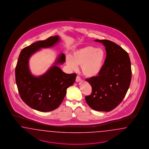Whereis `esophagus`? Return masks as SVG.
I'll return each mask as SVG.
<instances>
[{"label":"esophagus","instance_id":"1","mask_svg":"<svg viewBox=\"0 0 149 149\" xmlns=\"http://www.w3.org/2000/svg\"><path fill=\"white\" fill-rule=\"evenodd\" d=\"M76 81L77 82H80L81 81V78L79 76H77V78H76Z\"/></svg>","mask_w":149,"mask_h":149}]
</instances>
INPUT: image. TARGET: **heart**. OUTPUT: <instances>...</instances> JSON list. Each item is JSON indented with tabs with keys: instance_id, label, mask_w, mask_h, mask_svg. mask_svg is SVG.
Returning a JSON list of instances; mask_svg holds the SVG:
<instances>
[{
	"instance_id": "b5f03b06",
	"label": "heart",
	"mask_w": 149,
	"mask_h": 149,
	"mask_svg": "<svg viewBox=\"0 0 149 149\" xmlns=\"http://www.w3.org/2000/svg\"><path fill=\"white\" fill-rule=\"evenodd\" d=\"M105 59V51L92 46L75 50L72 56H67L66 62L69 67L77 69V65H81V72L88 78L97 77L101 72Z\"/></svg>"
}]
</instances>
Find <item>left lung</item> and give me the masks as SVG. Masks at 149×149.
<instances>
[{"label": "left lung", "instance_id": "8db88e82", "mask_svg": "<svg viewBox=\"0 0 149 149\" xmlns=\"http://www.w3.org/2000/svg\"><path fill=\"white\" fill-rule=\"evenodd\" d=\"M95 41L105 46L107 57L99 75L86 80L92 92L85 97V100L95 111L109 112L118 106L126 95L132 77L131 61L126 51L113 41Z\"/></svg>", "mask_w": 149, "mask_h": 149}]
</instances>
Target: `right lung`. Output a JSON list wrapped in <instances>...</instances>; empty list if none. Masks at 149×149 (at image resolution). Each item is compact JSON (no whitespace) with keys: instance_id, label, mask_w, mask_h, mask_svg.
<instances>
[{"instance_id":"obj_1","label":"right lung","mask_w":149,"mask_h":149,"mask_svg":"<svg viewBox=\"0 0 149 149\" xmlns=\"http://www.w3.org/2000/svg\"><path fill=\"white\" fill-rule=\"evenodd\" d=\"M60 41L58 36H51L24 48L19 54L15 69L16 82L21 98L29 107L41 112L57 108L66 95L67 89L76 80V74H66L58 66L65 61L63 53L58 55L52 65L44 74L36 76L30 70L29 61L33 54L41 49L54 47Z\"/></svg>"}]
</instances>
